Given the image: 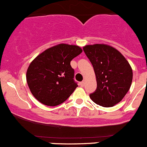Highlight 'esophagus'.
Returning a JSON list of instances; mask_svg holds the SVG:
<instances>
[{
	"instance_id": "esophagus-1",
	"label": "esophagus",
	"mask_w": 147,
	"mask_h": 147,
	"mask_svg": "<svg viewBox=\"0 0 147 147\" xmlns=\"http://www.w3.org/2000/svg\"><path fill=\"white\" fill-rule=\"evenodd\" d=\"M84 85H85V81H81V82L80 83V86H81V87H84Z\"/></svg>"
}]
</instances>
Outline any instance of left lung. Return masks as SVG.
<instances>
[{"label":"left lung","instance_id":"1","mask_svg":"<svg viewBox=\"0 0 147 147\" xmlns=\"http://www.w3.org/2000/svg\"><path fill=\"white\" fill-rule=\"evenodd\" d=\"M83 49L93 65L97 81V89L90 95V99L100 106H114L129 90L133 77L131 66L117 49L110 45L95 44L86 45Z\"/></svg>","mask_w":147,"mask_h":147}]
</instances>
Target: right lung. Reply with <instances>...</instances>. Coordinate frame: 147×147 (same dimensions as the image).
I'll list each match as a JSON object with an SVG mask.
<instances>
[{
    "instance_id": "1",
    "label": "right lung",
    "mask_w": 147,
    "mask_h": 147,
    "mask_svg": "<svg viewBox=\"0 0 147 147\" xmlns=\"http://www.w3.org/2000/svg\"><path fill=\"white\" fill-rule=\"evenodd\" d=\"M83 50L77 45L59 44L39 54L29 65L27 83L41 103L56 106L64 102L78 86L71 61Z\"/></svg>"
}]
</instances>
